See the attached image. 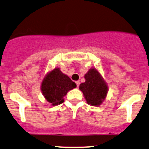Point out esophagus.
I'll return each mask as SVG.
<instances>
[{
    "instance_id": "obj_1",
    "label": "esophagus",
    "mask_w": 149,
    "mask_h": 149,
    "mask_svg": "<svg viewBox=\"0 0 149 149\" xmlns=\"http://www.w3.org/2000/svg\"><path fill=\"white\" fill-rule=\"evenodd\" d=\"M75 83H76L77 87H79V83H80V82H79V81H76V82H75Z\"/></svg>"
}]
</instances>
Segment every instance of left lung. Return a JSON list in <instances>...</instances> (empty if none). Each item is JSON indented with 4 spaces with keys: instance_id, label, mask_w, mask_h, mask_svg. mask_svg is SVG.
Masks as SVG:
<instances>
[{
    "instance_id": "1",
    "label": "left lung",
    "mask_w": 149,
    "mask_h": 149,
    "mask_svg": "<svg viewBox=\"0 0 149 149\" xmlns=\"http://www.w3.org/2000/svg\"><path fill=\"white\" fill-rule=\"evenodd\" d=\"M85 82L81 83L79 90L83 93L87 104L97 106L105 100L108 93V86L100 74L95 70L90 69L85 75Z\"/></svg>"
}]
</instances>
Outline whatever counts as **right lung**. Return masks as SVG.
<instances>
[{
  "label": "right lung",
  "instance_id": "right-lung-1",
  "mask_svg": "<svg viewBox=\"0 0 149 149\" xmlns=\"http://www.w3.org/2000/svg\"><path fill=\"white\" fill-rule=\"evenodd\" d=\"M76 87V84L67 75L63 74L59 68H55L44 77L41 91L49 102L57 105L64 102L67 92Z\"/></svg>",
  "mask_w": 149,
  "mask_h": 149
}]
</instances>
